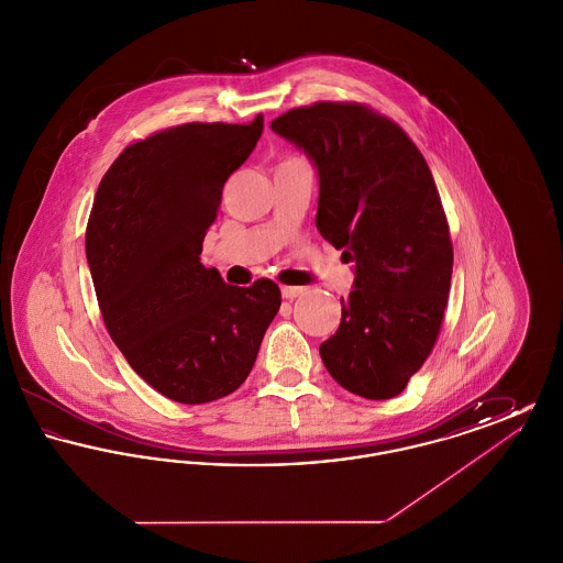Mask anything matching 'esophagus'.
<instances>
[{
    "label": "esophagus",
    "instance_id": "esophagus-1",
    "mask_svg": "<svg viewBox=\"0 0 563 563\" xmlns=\"http://www.w3.org/2000/svg\"><path fill=\"white\" fill-rule=\"evenodd\" d=\"M280 294H283L285 299H295V297L303 294V287H289V285H285V287H280Z\"/></svg>",
    "mask_w": 563,
    "mask_h": 563
}]
</instances>
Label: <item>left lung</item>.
<instances>
[{"label":"left lung","instance_id":"left-lung-1","mask_svg":"<svg viewBox=\"0 0 563 563\" xmlns=\"http://www.w3.org/2000/svg\"><path fill=\"white\" fill-rule=\"evenodd\" d=\"M269 126L314 162L317 228L354 262L322 363L349 393L393 399L434 346L452 283L450 225L429 164L401 126L361 103L291 109Z\"/></svg>","mask_w":563,"mask_h":563}]
</instances>
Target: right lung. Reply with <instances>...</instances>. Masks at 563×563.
I'll list each match as a JSON object with an SVG mask.
<instances>
[{
  "label": "right lung",
  "instance_id": "1",
  "mask_svg": "<svg viewBox=\"0 0 563 563\" xmlns=\"http://www.w3.org/2000/svg\"><path fill=\"white\" fill-rule=\"evenodd\" d=\"M262 131V113L166 129L129 145L97 189L86 260L103 321L134 372L170 401L234 393L280 308L268 278L234 287L200 264L223 184Z\"/></svg>",
  "mask_w": 563,
  "mask_h": 563
}]
</instances>
